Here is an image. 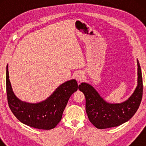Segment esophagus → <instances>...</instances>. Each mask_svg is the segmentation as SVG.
Listing matches in <instances>:
<instances>
[{"instance_id": "34e87169", "label": "esophagus", "mask_w": 146, "mask_h": 146, "mask_svg": "<svg viewBox=\"0 0 146 146\" xmlns=\"http://www.w3.org/2000/svg\"><path fill=\"white\" fill-rule=\"evenodd\" d=\"M84 74L82 72H79L76 73L75 75V78L78 82H80L84 80Z\"/></svg>"}]
</instances>
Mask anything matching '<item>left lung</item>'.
<instances>
[{"mask_svg": "<svg viewBox=\"0 0 146 146\" xmlns=\"http://www.w3.org/2000/svg\"><path fill=\"white\" fill-rule=\"evenodd\" d=\"M137 63V86L128 100L120 104L106 102L94 87L81 83L78 89L86 98V111L90 122L98 129L116 127L131 118L140 105L143 95V80L140 65Z\"/></svg>", "mask_w": 146, "mask_h": 146, "instance_id": "1", "label": "left lung"}]
</instances>
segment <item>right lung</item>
<instances>
[{
    "label": "right lung",
    "mask_w": 146,
    "mask_h": 146,
    "mask_svg": "<svg viewBox=\"0 0 146 146\" xmlns=\"http://www.w3.org/2000/svg\"><path fill=\"white\" fill-rule=\"evenodd\" d=\"M6 86L8 103L15 117L30 127L40 129L54 128L60 121L68 101L78 86L76 80L61 84L50 96L41 102L28 103L20 100L13 91L7 66Z\"/></svg>",
    "instance_id": "right-lung-1"
}]
</instances>
